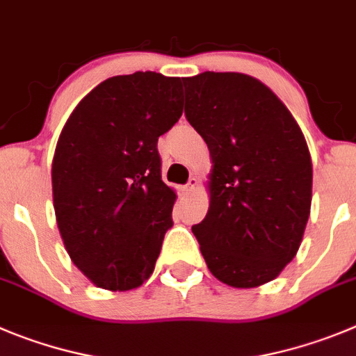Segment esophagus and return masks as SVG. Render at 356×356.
Wrapping results in <instances>:
<instances>
[{
    "label": "esophagus",
    "instance_id": "esophagus-1",
    "mask_svg": "<svg viewBox=\"0 0 356 356\" xmlns=\"http://www.w3.org/2000/svg\"><path fill=\"white\" fill-rule=\"evenodd\" d=\"M195 187H197V180H195V178H191L187 185H184V187H180V191H181V194H191V192L194 191Z\"/></svg>",
    "mask_w": 356,
    "mask_h": 356
}]
</instances>
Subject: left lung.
<instances>
[{"instance_id":"8db88e82","label":"left lung","mask_w":356,"mask_h":356,"mask_svg":"<svg viewBox=\"0 0 356 356\" xmlns=\"http://www.w3.org/2000/svg\"><path fill=\"white\" fill-rule=\"evenodd\" d=\"M185 116L210 149V207L192 226L211 275L257 288L296 256L312 201L304 132L282 100L240 72L187 77Z\"/></svg>"}]
</instances>
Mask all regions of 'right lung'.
<instances>
[{
  "instance_id": "obj_1",
  "label": "right lung",
  "mask_w": 356,
  "mask_h": 356,
  "mask_svg": "<svg viewBox=\"0 0 356 356\" xmlns=\"http://www.w3.org/2000/svg\"><path fill=\"white\" fill-rule=\"evenodd\" d=\"M180 77L156 72L100 83L68 116L52 156V203L74 265L97 288L149 279L172 226L175 188L156 141L184 113Z\"/></svg>"
}]
</instances>
